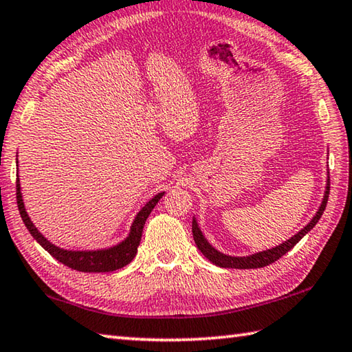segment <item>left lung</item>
<instances>
[{
    "instance_id": "8db88e82",
    "label": "left lung",
    "mask_w": 352,
    "mask_h": 352,
    "mask_svg": "<svg viewBox=\"0 0 352 352\" xmlns=\"http://www.w3.org/2000/svg\"><path fill=\"white\" fill-rule=\"evenodd\" d=\"M328 197H329V174H328V182H327V190H324L320 208H318L316 215L312 217L308 225H306L303 229H300V231L296 235H292L289 240L280 243L278 246L266 249V251H260V252H255L251 255H243V257L223 254L219 251V249H215L212 245H210L208 239L204 237L200 226H198V221L194 217L192 219V234H194L195 245L198 249H200V252L204 255V257L220 267H232V270H255V267L267 266V265L274 263L276 260H278L280 257H283L287 251H291V249L296 246L297 243L317 225V221L320 220L324 208H327Z\"/></svg>"
}]
</instances>
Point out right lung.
Returning a JSON list of instances; mask_svg holds the SVG:
<instances>
[{"label":"right lung","instance_id":"add662e5","mask_svg":"<svg viewBox=\"0 0 352 352\" xmlns=\"http://www.w3.org/2000/svg\"><path fill=\"white\" fill-rule=\"evenodd\" d=\"M16 166H18V158H16ZM164 195V192H158L155 197H152L151 200L144 204V206L138 210V214L133 219L129 234L124 240L109 248L103 249H92V251H74V249H63L60 246L54 245L52 241L47 240L44 235L38 231L34 221L30 220V217L25 210L23 194H21V184H20V177L16 174V203L18 209H20L21 219L24 221L25 228L29 229L38 243H40L41 248L46 249V251L52 255L54 258L61 261L63 265L72 267L75 271L81 272H111L117 271L129 265L131 261L135 258L137 249L140 241H142V234L146 219H148L152 209L155 208V204L160 201V198Z\"/></svg>","mask_w":352,"mask_h":352}]
</instances>
